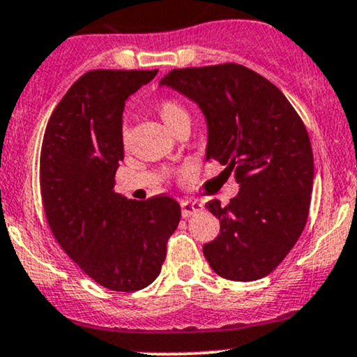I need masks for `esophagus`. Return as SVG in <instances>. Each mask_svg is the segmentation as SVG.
<instances>
[{
    "label": "esophagus",
    "mask_w": 357,
    "mask_h": 357,
    "mask_svg": "<svg viewBox=\"0 0 357 357\" xmlns=\"http://www.w3.org/2000/svg\"><path fill=\"white\" fill-rule=\"evenodd\" d=\"M202 210V205L197 202H181V215L183 218H190L191 215L198 213Z\"/></svg>",
    "instance_id": "obj_1"
}]
</instances>
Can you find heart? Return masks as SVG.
<instances>
[{
  "label": "heart",
  "mask_w": 357,
  "mask_h": 357,
  "mask_svg": "<svg viewBox=\"0 0 357 357\" xmlns=\"http://www.w3.org/2000/svg\"><path fill=\"white\" fill-rule=\"evenodd\" d=\"M158 112H159L160 119L164 120V123H166L172 132H174L179 125L190 121V113H188V109L176 100H162L159 103ZM121 139H123V142H127L128 140L127 125H125L123 130H121Z\"/></svg>",
  "instance_id": "1"
}]
</instances>
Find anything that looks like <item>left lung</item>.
<instances>
[{
	"label": "left lung",
	"mask_w": 357,
	"mask_h": 357,
	"mask_svg": "<svg viewBox=\"0 0 357 357\" xmlns=\"http://www.w3.org/2000/svg\"><path fill=\"white\" fill-rule=\"evenodd\" d=\"M160 84L199 105L206 160H218L241 185L229 205H205L220 220L218 237L203 245L206 261L225 280L268 276L308 220L313 154L305 123L271 81L234 62L172 69Z\"/></svg>",
	"instance_id": "1"
}]
</instances>
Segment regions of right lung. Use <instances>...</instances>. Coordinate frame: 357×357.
<instances>
[{"instance_id":"right-lung-1","label":"right lung","mask_w":357,"mask_h":357,"mask_svg":"<svg viewBox=\"0 0 357 357\" xmlns=\"http://www.w3.org/2000/svg\"><path fill=\"white\" fill-rule=\"evenodd\" d=\"M158 74L95 69L76 81L47 123L40 193L54 237L101 287L137 291L159 276L181 208L166 195L137 202L115 193L123 160L125 100Z\"/></svg>"}]
</instances>
